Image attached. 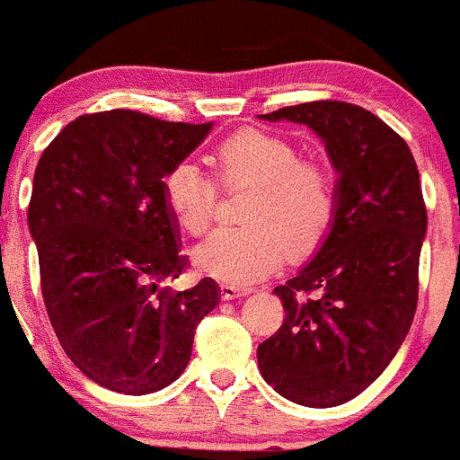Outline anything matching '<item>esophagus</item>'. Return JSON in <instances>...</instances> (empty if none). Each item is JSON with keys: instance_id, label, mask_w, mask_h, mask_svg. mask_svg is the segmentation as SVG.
<instances>
[{"instance_id": "1", "label": "esophagus", "mask_w": 460, "mask_h": 460, "mask_svg": "<svg viewBox=\"0 0 460 460\" xmlns=\"http://www.w3.org/2000/svg\"><path fill=\"white\" fill-rule=\"evenodd\" d=\"M252 293V288H247V286H234V283H220V295L225 302H229V299H235V297H247V295Z\"/></svg>"}]
</instances>
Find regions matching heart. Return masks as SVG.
<instances>
[{
  "label": "heart",
  "instance_id": "1",
  "mask_svg": "<svg viewBox=\"0 0 460 460\" xmlns=\"http://www.w3.org/2000/svg\"><path fill=\"white\" fill-rule=\"evenodd\" d=\"M225 186H252L243 229L210 235L195 252L201 274L244 286L277 270L286 252L313 254L332 231L341 204L336 170L324 161H299L290 140L243 128L208 154ZM172 220L188 235H204L216 216V186L190 161L172 167L161 183Z\"/></svg>",
  "mask_w": 460,
  "mask_h": 460
}]
</instances>
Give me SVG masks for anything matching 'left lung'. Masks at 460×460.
Returning <instances> with one entry per match:
<instances>
[{
  "label": "left lung",
  "mask_w": 460,
  "mask_h": 460,
  "mask_svg": "<svg viewBox=\"0 0 460 460\" xmlns=\"http://www.w3.org/2000/svg\"><path fill=\"white\" fill-rule=\"evenodd\" d=\"M261 119L306 124L338 174L336 222L313 259L274 288L286 317L256 349L281 397L329 409L363 393L411 329L427 234L420 172L409 145L360 106L308 102Z\"/></svg>",
  "instance_id": "8db88e82"
}]
</instances>
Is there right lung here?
Returning a JSON list of instances; mask_svg holds the SVG:
<instances>
[{
	"label": "right lung",
	"instance_id": "right-lung-1",
	"mask_svg": "<svg viewBox=\"0 0 460 460\" xmlns=\"http://www.w3.org/2000/svg\"><path fill=\"white\" fill-rule=\"evenodd\" d=\"M210 128L104 111L67 124L38 161L27 222L47 315L72 363L115 393L179 379L220 302L208 277L181 293L161 286L186 268L163 177Z\"/></svg>",
	"mask_w": 460,
	"mask_h": 460
}]
</instances>
